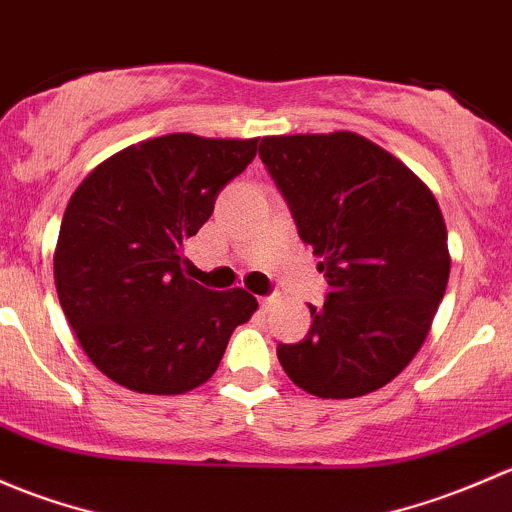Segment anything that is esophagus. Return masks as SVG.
I'll list each match as a JSON object with an SVG mask.
<instances>
[{"label":"esophagus","mask_w":512,"mask_h":512,"mask_svg":"<svg viewBox=\"0 0 512 512\" xmlns=\"http://www.w3.org/2000/svg\"><path fill=\"white\" fill-rule=\"evenodd\" d=\"M276 295H261V298H258V303H261V308L263 310H268L271 308V305H276Z\"/></svg>","instance_id":"1"}]
</instances>
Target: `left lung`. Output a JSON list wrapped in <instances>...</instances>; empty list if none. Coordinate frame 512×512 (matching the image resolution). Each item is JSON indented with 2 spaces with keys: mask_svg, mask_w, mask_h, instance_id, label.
Returning a JSON list of instances; mask_svg holds the SVG:
<instances>
[{
  "mask_svg": "<svg viewBox=\"0 0 512 512\" xmlns=\"http://www.w3.org/2000/svg\"><path fill=\"white\" fill-rule=\"evenodd\" d=\"M258 157L320 256L330 291L308 335L278 362L308 394L352 399L392 382L424 345L449 283V236L434 194L355 133L263 138Z\"/></svg>",
  "mask_w": 512,
  "mask_h": 512,
  "instance_id": "left-lung-1",
  "label": "left lung"
}]
</instances>
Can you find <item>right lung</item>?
<instances>
[{"label":"right lung","mask_w":512,"mask_h":512,"mask_svg":"<svg viewBox=\"0 0 512 512\" xmlns=\"http://www.w3.org/2000/svg\"><path fill=\"white\" fill-rule=\"evenodd\" d=\"M256 145L189 133L145 140L73 192L54 256L56 293L105 377L142 394H184L217 372L258 303L244 288L217 293L189 281L179 249L254 162Z\"/></svg>","instance_id":"add662e5"}]
</instances>
